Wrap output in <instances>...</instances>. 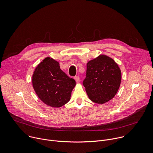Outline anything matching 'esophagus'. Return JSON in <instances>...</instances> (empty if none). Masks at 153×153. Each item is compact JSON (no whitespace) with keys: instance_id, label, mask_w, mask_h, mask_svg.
Masks as SVG:
<instances>
[{"instance_id":"esophagus-1","label":"esophagus","mask_w":153,"mask_h":153,"mask_svg":"<svg viewBox=\"0 0 153 153\" xmlns=\"http://www.w3.org/2000/svg\"><path fill=\"white\" fill-rule=\"evenodd\" d=\"M74 79H75V81L78 83V82H79V76H75L74 77Z\"/></svg>"}]
</instances>
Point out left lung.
Instances as JSON below:
<instances>
[{
    "label": "left lung",
    "instance_id": "8db88e82",
    "mask_svg": "<svg viewBox=\"0 0 153 153\" xmlns=\"http://www.w3.org/2000/svg\"><path fill=\"white\" fill-rule=\"evenodd\" d=\"M120 82V69L111 58L100 55L87 63L86 77L82 83L91 101L102 104L113 99Z\"/></svg>",
    "mask_w": 153,
    "mask_h": 153
}]
</instances>
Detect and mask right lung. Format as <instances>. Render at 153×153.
I'll list each match as a JSON object with an SVG mask.
<instances>
[{"mask_svg": "<svg viewBox=\"0 0 153 153\" xmlns=\"http://www.w3.org/2000/svg\"><path fill=\"white\" fill-rule=\"evenodd\" d=\"M33 86L40 100L47 105L59 108L68 103L76 82L60 69L59 64L46 57L34 71Z\"/></svg>", "mask_w": 153, "mask_h": 153, "instance_id": "obj_1", "label": "right lung"}]
</instances>
